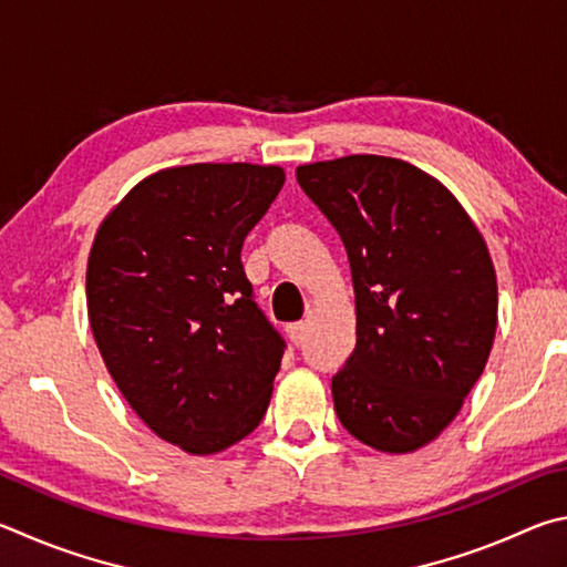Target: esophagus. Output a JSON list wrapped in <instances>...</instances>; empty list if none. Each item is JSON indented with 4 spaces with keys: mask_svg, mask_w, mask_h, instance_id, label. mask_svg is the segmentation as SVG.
Listing matches in <instances>:
<instances>
[{
    "mask_svg": "<svg viewBox=\"0 0 567 567\" xmlns=\"http://www.w3.org/2000/svg\"><path fill=\"white\" fill-rule=\"evenodd\" d=\"M286 331H289V339L296 343V346H301L303 343V339H306V323H289L286 326Z\"/></svg>",
    "mask_w": 567,
    "mask_h": 567,
    "instance_id": "1",
    "label": "esophagus"
}]
</instances>
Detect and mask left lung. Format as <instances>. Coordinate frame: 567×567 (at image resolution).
<instances>
[{"mask_svg":"<svg viewBox=\"0 0 567 567\" xmlns=\"http://www.w3.org/2000/svg\"><path fill=\"white\" fill-rule=\"evenodd\" d=\"M351 261L355 349L333 375L339 421L383 453L431 443L481 379L498 323L488 246L455 196L401 158L296 168Z\"/></svg>","mask_w":567,"mask_h":567,"instance_id":"left-lung-1","label":"left lung"}]
</instances>
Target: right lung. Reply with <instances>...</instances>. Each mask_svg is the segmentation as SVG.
Returning a JSON list of instances; mask_svg holds the SVG:
<instances>
[{
  "label": "right lung",
  "instance_id": "add662e5",
  "mask_svg": "<svg viewBox=\"0 0 567 567\" xmlns=\"http://www.w3.org/2000/svg\"><path fill=\"white\" fill-rule=\"evenodd\" d=\"M284 182L281 166L164 168L96 231L94 341L138 419L186 453L246 439L271 401L286 341L254 301L241 246Z\"/></svg>",
  "mask_w": 567,
  "mask_h": 567
}]
</instances>
